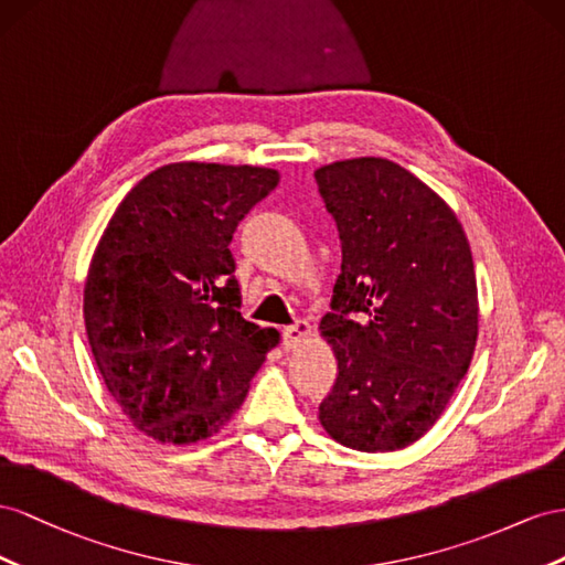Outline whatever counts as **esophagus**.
Instances as JSON below:
<instances>
[{
	"label": "esophagus",
	"mask_w": 565,
	"mask_h": 565,
	"mask_svg": "<svg viewBox=\"0 0 565 565\" xmlns=\"http://www.w3.org/2000/svg\"><path fill=\"white\" fill-rule=\"evenodd\" d=\"M310 324L305 319H298L296 324H291V327H284V331H281V343H284V348L286 350H291V348H296L305 335H310Z\"/></svg>",
	"instance_id": "34e87169"
}]
</instances>
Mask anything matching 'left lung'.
Instances as JSON below:
<instances>
[{"label":"left lung","mask_w":565,"mask_h":565,"mask_svg":"<svg viewBox=\"0 0 565 565\" xmlns=\"http://www.w3.org/2000/svg\"><path fill=\"white\" fill-rule=\"evenodd\" d=\"M315 180L343 253L319 327L338 360L319 422L360 452L407 447L469 372L478 338L471 246L438 193L393 160H341Z\"/></svg>","instance_id":"obj_1"}]
</instances>
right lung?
Segmentation results:
<instances>
[{"label": "right lung", "instance_id": "obj_1", "mask_svg": "<svg viewBox=\"0 0 565 565\" xmlns=\"http://www.w3.org/2000/svg\"><path fill=\"white\" fill-rule=\"evenodd\" d=\"M277 184L269 168L163 166L127 193L94 250L83 308L94 362L158 443L217 433L279 343L241 317L230 250L238 222Z\"/></svg>", "mask_w": 565, "mask_h": 565}]
</instances>
